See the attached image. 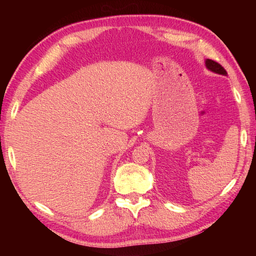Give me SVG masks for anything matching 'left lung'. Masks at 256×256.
<instances>
[{
    "mask_svg": "<svg viewBox=\"0 0 256 256\" xmlns=\"http://www.w3.org/2000/svg\"><path fill=\"white\" fill-rule=\"evenodd\" d=\"M206 66L208 68H209V70L214 71L216 73H219V74H224V76L227 74L226 70H224V68L222 66H220L218 62H216V60H206Z\"/></svg>",
    "mask_w": 256,
    "mask_h": 256,
    "instance_id": "obj_1",
    "label": "left lung"
}]
</instances>
